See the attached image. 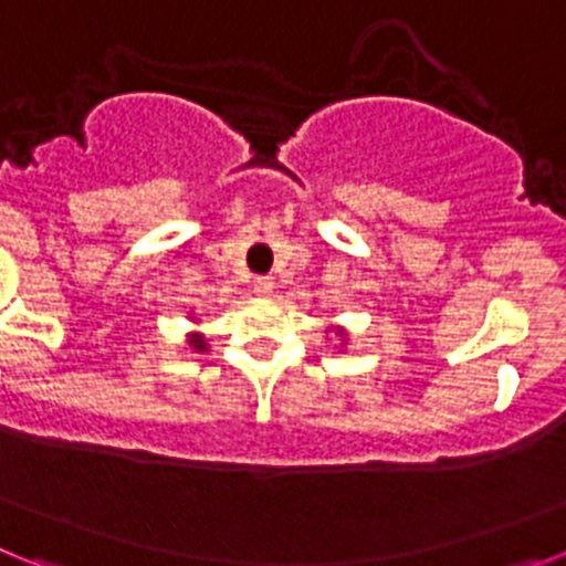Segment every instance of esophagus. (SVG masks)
<instances>
[{
  "label": "esophagus",
  "mask_w": 566,
  "mask_h": 566,
  "mask_svg": "<svg viewBox=\"0 0 566 566\" xmlns=\"http://www.w3.org/2000/svg\"><path fill=\"white\" fill-rule=\"evenodd\" d=\"M274 289L272 277H254V294H260V297H269Z\"/></svg>",
  "instance_id": "34e87169"
}]
</instances>
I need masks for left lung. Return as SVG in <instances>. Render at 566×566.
<instances>
[{"mask_svg": "<svg viewBox=\"0 0 566 566\" xmlns=\"http://www.w3.org/2000/svg\"><path fill=\"white\" fill-rule=\"evenodd\" d=\"M326 334H332V337H337L339 348H343V345H348V332H345V326H339V323H328Z\"/></svg>", "mask_w": 566, "mask_h": 566, "instance_id": "1", "label": "left lung"}]
</instances>
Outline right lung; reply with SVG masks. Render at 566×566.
Listing matches in <instances>:
<instances>
[{"label": "right lung", "mask_w": 566, "mask_h": 566, "mask_svg": "<svg viewBox=\"0 0 566 566\" xmlns=\"http://www.w3.org/2000/svg\"><path fill=\"white\" fill-rule=\"evenodd\" d=\"M195 323V326H198V314H192V317H189ZM187 345L189 348H195V352H207L209 348V343H207V337H203L201 332H189L187 334Z\"/></svg>", "instance_id": "add662e5"}]
</instances>
